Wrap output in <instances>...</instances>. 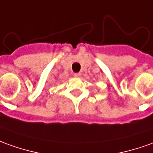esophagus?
<instances>
[{"label":"esophagus","mask_w":153,"mask_h":153,"mask_svg":"<svg viewBox=\"0 0 153 153\" xmlns=\"http://www.w3.org/2000/svg\"><path fill=\"white\" fill-rule=\"evenodd\" d=\"M81 73L80 72H77V73H74V76L75 77H80L81 76Z\"/></svg>","instance_id":"1"}]
</instances>
